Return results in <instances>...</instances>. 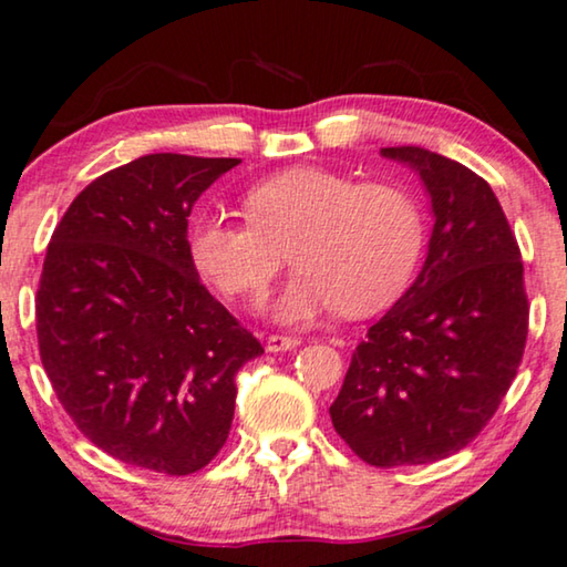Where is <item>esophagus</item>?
<instances>
[{
    "mask_svg": "<svg viewBox=\"0 0 567 567\" xmlns=\"http://www.w3.org/2000/svg\"><path fill=\"white\" fill-rule=\"evenodd\" d=\"M299 344H301L299 338H286V334H270L268 342H266V350L268 352H286V350L299 348Z\"/></svg>",
    "mask_w": 567,
    "mask_h": 567,
    "instance_id": "1",
    "label": "esophagus"
}]
</instances>
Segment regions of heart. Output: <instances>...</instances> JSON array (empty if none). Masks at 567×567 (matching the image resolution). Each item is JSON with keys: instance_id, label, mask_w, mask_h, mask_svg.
<instances>
[{"instance_id": "obj_1", "label": "heart", "mask_w": 567, "mask_h": 567, "mask_svg": "<svg viewBox=\"0 0 567 567\" xmlns=\"http://www.w3.org/2000/svg\"><path fill=\"white\" fill-rule=\"evenodd\" d=\"M248 223L196 215L188 258L225 297L264 299L291 252L297 274L274 303L286 324L338 311L373 315L412 281L424 245L420 204L391 184H358L330 168L299 166L245 192Z\"/></svg>"}]
</instances>
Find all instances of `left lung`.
Here are the masks:
<instances>
[{
    "label": "left lung",
    "mask_w": 567,
    "mask_h": 567,
    "mask_svg": "<svg viewBox=\"0 0 567 567\" xmlns=\"http://www.w3.org/2000/svg\"><path fill=\"white\" fill-rule=\"evenodd\" d=\"M430 194L424 266L352 352L334 432L375 467L457 453L506 396L527 342L522 252L494 188L424 147H381Z\"/></svg>",
    "instance_id": "obj_1"
}]
</instances>
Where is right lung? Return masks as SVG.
I'll list each match as a JSON object with an SVG mask.
<instances>
[{"label": "right lung", "mask_w": 567, "mask_h": 567, "mask_svg": "<svg viewBox=\"0 0 567 567\" xmlns=\"http://www.w3.org/2000/svg\"><path fill=\"white\" fill-rule=\"evenodd\" d=\"M237 158L153 153L89 184L40 276V360L84 437L114 461L202 471L233 426L235 375L264 348L188 258V215Z\"/></svg>", "instance_id": "right-lung-1"}]
</instances>
